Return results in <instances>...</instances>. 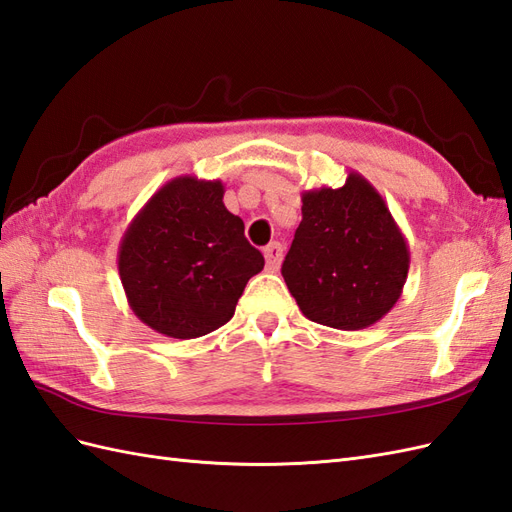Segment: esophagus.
Masks as SVG:
<instances>
[{"label":"esophagus","instance_id":"esophagus-1","mask_svg":"<svg viewBox=\"0 0 512 512\" xmlns=\"http://www.w3.org/2000/svg\"><path fill=\"white\" fill-rule=\"evenodd\" d=\"M264 257H266V268L268 270H277L283 261V246L279 242H272L264 248Z\"/></svg>","mask_w":512,"mask_h":512}]
</instances>
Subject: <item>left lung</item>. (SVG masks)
<instances>
[{"label":"left lung","mask_w":512,"mask_h":512,"mask_svg":"<svg viewBox=\"0 0 512 512\" xmlns=\"http://www.w3.org/2000/svg\"><path fill=\"white\" fill-rule=\"evenodd\" d=\"M411 253L385 199L350 170L342 188L303 192V220L281 274L311 322L372 326L398 303Z\"/></svg>","instance_id":"obj_1"}]
</instances>
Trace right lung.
Instances as JSON below:
<instances>
[{
  "mask_svg": "<svg viewBox=\"0 0 512 512\" xmlns=\"http://www.w3.org/2000/svg\"><path fill=\"white\" fill-rule=\"evenodd\" d=\"M220 179H170L129 222L119 246L127 303L153 331L194 339L233 318L264 255L222 203Z\"/></svg>",
  "mask_w": 512,
  "mask_h": 512,
  "instance_id": "right-lung-1",
  "label": "right lung"
}]
</instances>
